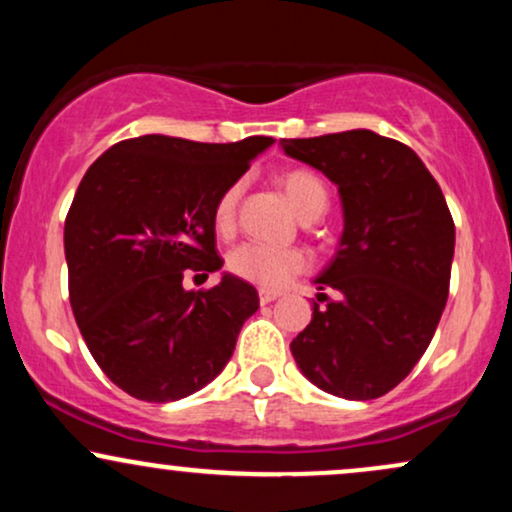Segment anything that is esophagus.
<instances>
[{"mask_svg":"<svg viewBox=\"0 0 512 512\" xmlns=\"http://www.w3.org/2000/svg\"><path fill=\"white\" fill-rule=\"evenodd\" d=\"M257 296H260V303H272L281 296V293L272 291V289H260V291H257Z\"/></svg>","mask_w":512,"mask_h":512,"instance_id":"esophagus-1","label":"esophagus"}]
</instances>
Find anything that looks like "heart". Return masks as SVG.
Instances as JSON below:
<instances>
[{
	"label": "heart",
	"instance_id": "b5f03b06",
	"mask_svg": "<svg viewBox=\"0 0 512 512\" xmlns=\"http://www.w3.org/2000/svg\"><path fill=\"white\" fill-rule=\"evenodd\" d=\"M276 185L289 197L293 209L308 216H320L327 207V187L313 170L308 168H289L276 175ZM243 192L240 182H233L221 192L214 204V228L221 236H228L236 226L238 199ZM228 269L238 279L250 281L260 289H281L293 276H298L310 267L308 252L301 248H272L262 243H243L228 252Z\"/></svg>",
	"mask_w": 512,
	"mask_h": 512
}]
</instances>
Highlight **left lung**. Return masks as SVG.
I'll return each instance as SVG.
<instances>
[{
  "instance_id": "obj_1",
  "label": "left lung",
  "mask_w": 512,
  "mask_h": 512,
  "mask_svg": "<svg viewBox=\"0 0 512 512\" xmlns=\"http://www.w3.org/2000/svg\"><path fill=\"white\" fill-rule=\"evenodd\" d=\"M284 151L337 185L344 233L315 279L313 320L291 342L310 383L344 399L397 387L431 344L450 291L455 223L438 182L397 139L349 129L281 139Z\"/></svg>"
}]
</instances>
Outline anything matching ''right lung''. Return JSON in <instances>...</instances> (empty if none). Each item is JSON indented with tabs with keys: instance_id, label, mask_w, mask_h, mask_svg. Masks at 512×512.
Here are the masks:
<instances>
[{
	"instance_id": "add662e5",
	"label": "right lung",
	"mask_w": 512,
	"mask_h": 512,
	"mask_svg": "<svg viewBox=\"0 0 512 512\" xmlns=\"http://www.w3.org/2000/svg\"><path fill=\"white\" fill-rule=\"evenodd\" d=\"M272 142L144 134L110 146L79 182L64 221L69 303L91 356L127 395L175 402L233 356L260 305L255 286L223 274L185 291L182 274L221 269L216 199Z\"/></svg>"
}]
</instances>
